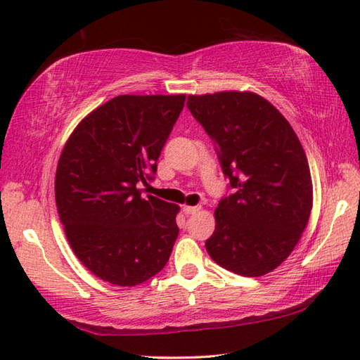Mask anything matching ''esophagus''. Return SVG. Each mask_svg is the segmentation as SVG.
I'll use <instances>...</instances> for the list:
<instances>
[{
	"label": "esophagus",
	"mask_w": 360,
	"mask_h": 360,
	"mask_svg": "<svg viewBox=\"0 0 360 360\" xmlns=\"http://www.w3.org/2000/svg\"><path fill=\"white\" fill-rule=\"evenodd\" d=\"M202 210V206H182V211H184V214H195V212H198Z\"/></svg>",
	"instance_id": "esophagus-1"
}]
</instances>
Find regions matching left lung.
<instances>
[{"label":"left lung","instance_id":"8db88e82","mask_svg":"<svg viewBox=\"0 0 360 360\" xmlns=\"http://www.w3.org/2000/svg\"><path fill=\"white\" fill-rule=\"evenodd\" d=\"M187 108L214 141L233 191L217 205L206 251L236 275H266L294 251L313 208L302 144L284 115L251 92L191 95Z\"/></svg>","mask_w":360,"mask_h":360}]
</instances>
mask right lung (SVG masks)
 <instances>
[{
  "label": "right lung",
  "mask_w": 360,
  "mask_h": 360,
  "mask_svg": "<svg viewBox=\"0 0 360 360\" xmlns=\"http://www.w3.org/2000/svg\"><path fill=\"white\" fill-rule=\"evenodd\" d=\"M186 95H120L76 127L60 155L56 202L77 259L103 281L138 285L163 270L179 229L173 203L138 186L157 160Z\"/></svg>",
  "instance_id": "1"
}]
</instances>
